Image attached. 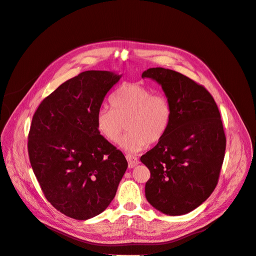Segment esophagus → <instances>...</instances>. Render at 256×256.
<instances>
[{
	"label": "esophagus",
	"instance_id": "1",
	"mask_svg": "<svg viewBox=\"0 0 256 256\" xmlns=\"http://www.w3.org/2000/svg\"><path fill=\"white\" fill-rule=\"evenodd\" d=\"M127 160H128V166L130 168H132L134 166H136L138 164H140V161H138V157L134 156V154H127Z\"/></svg>",
	"mask_w": 256,
	"mask_h": 256
}]
</instances>
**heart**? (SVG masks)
I'll return each mask as SVG.
<instances>
[{
	"label": "heart",
	"mask_w": 256,
	"mask_h": 256,
	"mask_svg": "<svg viewBox=\"0 0 256 256\" xmlns=\"http://www.w3.org/2000/svg\"><path fill=\"white\" fill-rule=\"evenodd\" d=\"M109 102L111 109L100 108L96 113V129L106 142L115 144L120 140L126 124L129 132L120 145L127 152H136L159 142L171 125L173 108L170 99L138 83L122 85Z\"/></svg>",
	"instance_id": "obj_1"
}]
</instances>
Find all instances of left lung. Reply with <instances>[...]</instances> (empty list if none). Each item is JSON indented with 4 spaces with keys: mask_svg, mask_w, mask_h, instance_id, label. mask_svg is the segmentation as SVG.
<instances>
[{
    "mask_svg": "<svg viewBox=\"0 0 256 256\" xmlns=\"http://www.w3.org/2000/svg\"><path fill=\"white\" fill-rule=\"evenodd\" d=\"M142 76L161 84L173 108L168 132L141 157L150 172L146 198L164 214H188L218 184L226 147L218 106L203 85L180 72L156 67Z\"/></svg>",
    "mask_w": 256,
    "mask_h": 256,
    "instance_id": "left-lung-1",
    "label": "left lung"
}]
</instances>
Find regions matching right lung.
Returning <instances> with one entry per match:
<instances>
[{
  "label": "right lung",
  "mask_w": 256,
  "mask_h": 256,
  "mask_svg": "<svg viewBox=\"0 0 256 256\" xmlns=\"http://www.w3.org/2000/svg\"><path fill=\"white\" fill-rule=\"evenodd\" d=\"M120 76L88 70L38 106L30 127V166L48 202L76 220L109 206L128 168L124 154L98 134L95 116Z\"/></svg>",
  "instance_id": "add662e5"
}]
</instances>
